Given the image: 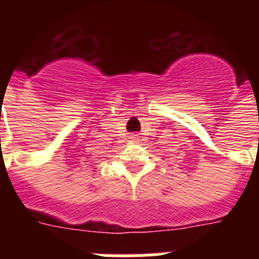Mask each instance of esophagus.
Wrapping results in <instances>:
<instances>
[{
	"instance_id": "34e87169",
	"label": "esophagus",
	"mask_w": 259,
	"mask_h": 259,
	"mask_svg": "<svg viewBox=\"0 0 259 259\" xmlns=\"http://www.w3.org/2000/svg\"><path fill=\"white\" fill-rule=\"evenodd\" d=\"M130 138H132V141H134L137 137H136V136H130Z\"/></svg>"
}]
</instances>
